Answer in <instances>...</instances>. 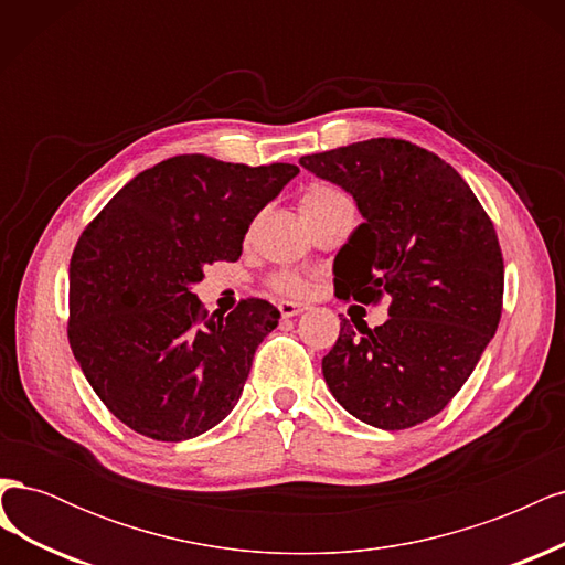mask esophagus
<instances>
[{
	"label": "esophagus",
	"instance_id": "obj_1",
	"mask_svg": "<svg viewBox=\"0 0 565 565\" xmlns=\"http://www.w3.org/2000/svg\"><path fill=\"white\" fill-rule=\"evenodd\" d=\"M306 309H309V306H306V303H295V301H280L278 303V311H280L282 318H295V316L303 313Z\"/></svg>",
	"mask_w": 565,
	"mask_h": 565
}]
</instances>
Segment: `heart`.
<instances>
[{"instance_id":"b5f03b06","label":"heart","mask_w":565,"mask_h":565,"mask_svg":"<svg viewBox=\"0 0 565 565\" xmlns=\"http://www.w3.org/2000/svg\"><path fill=\"white\" fill-rule=\"evenodd\" d=\"M337 198H347V195L330 185H311L309 191L301 195V210L318 207V204H324ZM309 287L311 285L306 282V278H301L299 273H292V270H278L268 276V289H273V292L282 297H303L309 295Z\"/></svg>"}]
</instances>
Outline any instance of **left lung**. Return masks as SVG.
I'll return each instance as SVG.
<instances>
[{
  "instance_id": "obj_1",
  "label": "left lung",
  "mask_w": 565,
  "mask_h": 565,
  "mask_svg": "<svg viewBox=\"0 0 565 565\" xmlns=\"http://www.w3.org/2000/svg\"><path fill=\"white\" fill-rule=\"evenodd\" d=\"M299 164L344 188L365 218L337 254L334 295L391 297L380 328L341 320L322 358L324 382L377 429L431 419L465 386L502 316L504 262L490 216L446 160L403 139L351 143Z\"/></svg>"
}]
</instances>
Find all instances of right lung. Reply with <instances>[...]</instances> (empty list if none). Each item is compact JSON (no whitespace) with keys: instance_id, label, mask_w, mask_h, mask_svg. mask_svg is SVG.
Listing matches in <instances>:
<instances>
[{"instance_id":"right-lung-1","label":"right lung","mask_w":565,"mask_h":565,"mask_svg":"<svg viewBox=\"0 0 565 565\" xmlns=\"http://www.w3.org/2000/svg\"><path fill=\"white\" fill-rule=\"evenodd\" d=\"M297 174L287 162L177 156L134 177L79 235L67 339L96 396L136 434L195 438L241 398L280 311L252 297L210 316L191 285L207 264L241 259L254 216Z\"/></svg>"}]
</instances>
